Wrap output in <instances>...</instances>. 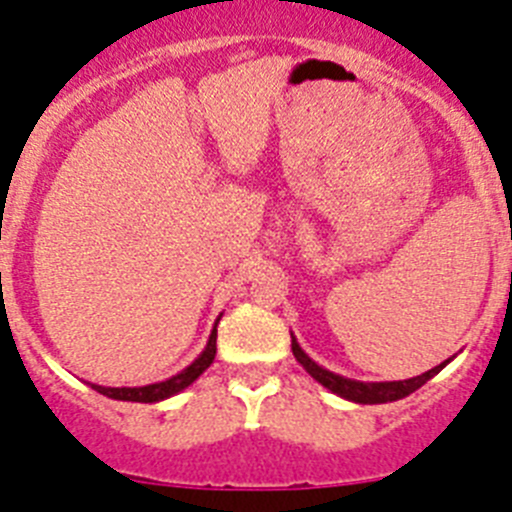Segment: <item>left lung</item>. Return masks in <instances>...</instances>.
Wrapping results in <instances>:
<instances>
[{
    "instance_id": "1",
    "label": "left lung",
    "mask_w": 512,
    "mask_h": 512,
    "mask_svg": "<svg viewBox=\"0 0 512 512\" xmlns=\"http://www.w3.org/2000/svg\"><path fill=\"white\" fill-rule=\"evenodd\" d=\"M290 349H293V357L298 359L303 365V370L313 377V380H319L326 390L336 393L339 398L352 400V403H362V405H375V403H393V400L405 398V395L416 393L421 385H426L428 380L434 375H439L441 370L446 367V362L436 365L434 370L423 372V375L411 377V380H393V382H359V380H349V377L336 375V372L324 370L321 365H316L311 357L301 349V344L296 342V336L290 334Z\"/></svg>"
}]
</instances>
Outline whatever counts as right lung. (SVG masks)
I'll return each instance as SVG.
<instances>
[{"label":"right lung","mask_w":512,"mask_h":512,"mask_svg":"<svg viewBox=\"0 0 512 512\" xmlns=\"http://www.w3.org/2000/svg\"><path fill=\"white\" fill-rule=\"evenodd\" d=\"M216 324H219V319H216ZM214 357H216V326H214V331H211L204 352L193 359L186 370H181L178 375L168 377V380L153 382V385H142V388H104V385H91V388H94L96 393L107 395V398H114V400H132V403H158V400H165V398H170V395H176V393H181V390H186L188 385L196 380V377L204 375V370L211 365V362H214Z\"/></svg>","instance_id":"1"}]
</instances>
